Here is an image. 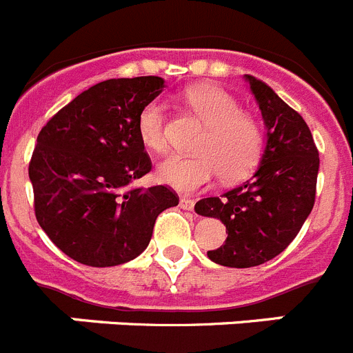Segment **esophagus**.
Segmentation results:
<instances>
[{"mask_svg": "<svg viewBox=\"0 0 353 353\" xmlns=\"http://www.w3.org/2000/svg\"><path fill=\"white\" fill-rule=\"evenodd\" d=\"M180 208H183V210H192L194 208V199L180 198Z\"/></svg>", "mask_w": 353, "mask_h": 353, "instance_id": "obj_1", "label": "esophagus"}]
</instances>
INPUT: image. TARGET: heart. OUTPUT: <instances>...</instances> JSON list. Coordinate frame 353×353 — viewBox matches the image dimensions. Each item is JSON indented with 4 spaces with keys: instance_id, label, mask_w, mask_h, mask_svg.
Returning <instances> with one entry per match:
<instances>
[{
    "instance_id": "obj_1",
    "label": "heart",
    "mask_w": 353,
    "mask_h": 353,
    "mask_svg": "<svg viewBox=\"0 0 353 353\" xmlns=\"http://www.w3.org/2000/svg\"><path fill=\"white\" fill-rule=\"evenodd\" d=\"M183 99L207 123V134L198 145L199 155H171L157 166V179L180 192H192L217 174L226 183L249 176L263 154V134L256 120L242 113L239 102L214 84L191 86ZM164 125V105L148 102L138 117V138L154 154L166 150Z\"/></svg>"
}]
</instances>
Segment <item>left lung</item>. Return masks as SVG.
<instances>
[{
  "instance_id": "obj_1",
  "label": "left lung",
  "mask_w": 353,
  "mask_h": 353,
  "mask_svg": "<svg viewBox=\"0 0 353 353\" xmlns=\"http://www.w3.org/2000/svg\"><path fill=\"white\" fill-rule=\"evenodd\" d=\"M244 77L267 129L260 166L242 185L221 198L199 199L194 207L196 214L226 226V242L207 254L233 269L256 267L288 248L313 210L320 168L304 118L263 81Z\"/></svg>"
}]
</instances>
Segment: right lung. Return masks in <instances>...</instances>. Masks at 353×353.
<instances>
[{
	"label": "right lung",
	"mask_w": 353,
	"mask_h": 353,
	"mask_svg": "<svg viewBox=\"0 0 353 353\" xmlns=\"http://www.w3.org/2000/svg\"><path fill=\"white\" fill-rule=\"evenodd\" d=\"M162 90L157 76L102 81L40 130L30 162L35 215L72 260L90 267L134 260L148 248L157 215L179 205L170 187H130L152 170L138 117Z\"/></svg>",
	"instance_id": "right-lung-1"
}]
</instances>
